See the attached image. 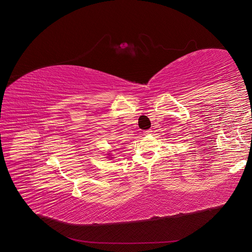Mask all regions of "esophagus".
Instances as JSON below:
<instances>
[{"mask_svg":"<svg viewBox=\"0 0 252 252\" xmlns=\"http://www.w3.org/2000/svg\"><path fill=\"white\" fill-rule=\"evenodd\" d=\"M152 132H153V131L151 129H149V130L143 131V134H145V135H150V134H152Z\"/></svg>","mask_w":252,"mask_h":252,"instance_id":"34e87169","label":"esophagus"}]
</instances>
